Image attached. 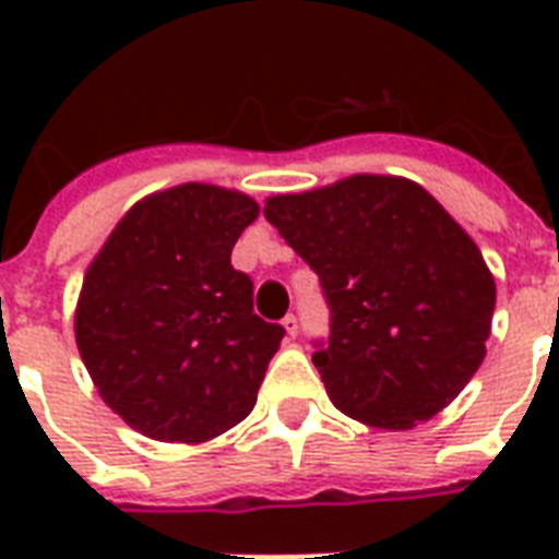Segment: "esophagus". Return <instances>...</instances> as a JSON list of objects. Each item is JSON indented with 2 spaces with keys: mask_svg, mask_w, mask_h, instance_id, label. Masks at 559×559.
Segmentation results:
<instances>
[{
  "mask_svg": "<svg viewBox=\"0 0 559 559\" xmlns=\"http://www.w3.org/2000/svg\"><path fill=\"white\" fill-rule=\"evenodd\" d=\"M281 324H284V331H287V336H298V319H296V316L289 313L287 319H284V322H281Z\"/></svg>",
  "mask_w": 559,
  "mask_h": 559,
  "instance_id": "esophagus-1",
  "label": "esophagus"
}]
</instances>
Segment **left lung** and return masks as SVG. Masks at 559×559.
I'll return each mask as SVG.
<instances>
[{
    "instance_id": "left-lung-1",
    "label": "left lung",
    "mask_w": 559,
    "mask_h": 559,
    "mask_svg": "<svg viewBox=\"0 0 559 559\" xmlns=\"http://www.w3.org/2000/svg\"><path fill=\"white\" fill-rule=\"evenodd\" d=\"M263 217L322 281L331 336L313 366L342 415L400 432L459 397L487 354L496 281L432 193L354 174L270 197Z\"/></svg>"
}]
</instances>
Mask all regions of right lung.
Listing matches in <instances>:
<instances>
[{
    "label": "right lung",
    "mask_w": 559,
    "mask_h": 559,
    "mask_svg": "<svg viewBox=\"0 0 559 559\" xmlns=\"http://www.w3.org/2000/svg\"><path fill=\"white\" fill-rule=\"evenodd\" d=\"M261 205L205 182L144 197L92 258L74 342L95 389L153 441L205 443L254 408L284 328L252 310L231 249Z\"/></svg>",
    "instance_id": "add662e5"
}]
</instances>
